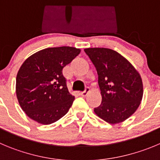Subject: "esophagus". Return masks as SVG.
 Segmentation results:
<instances>
[{"instance_id":"obj_1","label":"esophagus","mask_w":160,"mask_h":160,"mask_svg":"<svg viewBox=\"0 0 160 160\" xmlns=\"http://www.w3.org/2000/svg\"><path fill=\"white\" fill-rule=\"evenodd\" d=\"M89 92H90V89H89V88H86L84 90V92H80V95H81V96H83V97L86 96V95L89 93Z\"/></svg>"}]
</instances>
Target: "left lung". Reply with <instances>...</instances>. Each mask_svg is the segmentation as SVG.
<instances>
[{"label": "left lung", "mask_w": 160, "mask_h": 160, "mask_svg": "<svg viewBox=\"0 0 160 160\" xmlns=\"http://www.w3.org/2000/svg\"><path fill=\"white\" fill-rule=\"evenodd\" d=\"M98 73L102 102L94 109L98 117L110 124H117L130 117L141 104L143 83L132 64L118 52L107 48H88Z\"/></svg>", "instance_id": "left-lung-1"}]
</instances>
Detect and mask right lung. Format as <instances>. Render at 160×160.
Instances as JSON below:
<instances>
[{"mask_svg":"<svg viewBox=\"0 0 160 160\" xmlns=\"http://www.w3.org/2000/svg\"><path fill=\"white\" fill-rule=\"evenodd\" d=\"M80 53L70 46L46 48L23 62L16 76V92L30 118L49 125L68 113L74 96L68 92L62 69Z\"/></svg>","mask_w":160,"mask_h":160,"instance_id":"add662e5","label":"right lung"}]
</instances>
